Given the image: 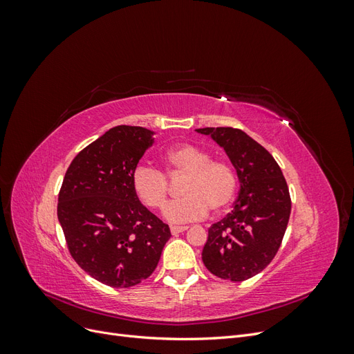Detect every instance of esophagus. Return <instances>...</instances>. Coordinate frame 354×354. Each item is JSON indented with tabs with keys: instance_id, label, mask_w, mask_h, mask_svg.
Listing matches in <instances>:
<instances>
[{
	"instance_id": "esophagus-1",
	"label": "esophagus",
	"mask_w": 354,
	"mask_h": 354,
	"mask_svg": "<svg viewBox=\"0 0 354 354\" xmlns=\"http://www.w3.org/2000/svg\"><path fill=\"white\" fill-rule=\"evenodd\" d=\"M189 229V226H171V233L173 234H178V233H183Z\"/></svg>"
}]
</instances>
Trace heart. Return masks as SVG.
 Listing matches in <instances>:
<instances>
[{
    "label": "heart",
    "instance_id": "b5f03b06",
    "mask_svg": "<svg viewBox=\"0 0 354 354\" xmlns=\"http://www.w3.org/2000/svg\"><path fill=\"white\" fill-rule=\"evenodd\" d=\"M164 173L167 177H185L181 199L169 202L164 217L174 224L203 218L211 209L221 212L234 199L238 177L230 164L211 159V155L195 145H180L164 155ZM131 185L136 196L146 207L162 209L168 194V180L159 169L140 165L134 169Z\"/></svg>",
    "mask_w": 354,
    "mask_h": 354
}]
</instances>
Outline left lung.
Returning <instances> with one entry per match:
<instances>
[{
    "label": "left lung",
    "mask_w": 354,
    "mask_h": 354,
    "mask_svg": "<svg viewBox=\"0 0 354 354\" xmlns=\"http://www.w3.org/2000/svg\"><path fill=\"white\" fill-rule=\"evenodd\" d=\"M236 168L241 189L234 208L208 229L202 261L224 281L242 282L264 270L279 251L291 216V196L281 167L238 128L207 127Z\"/></svg>",
    "instance_id": "obj_1"
}]
</instances>
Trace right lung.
Here are the masks:
<instances>
[{"label":"right lung","mask_w":354,"mask_h":354,"mask_svg":"<svg viewBox=\"0 0 354 354\" xmlns=\"http://www.w3.org/2000/svg\"><path fill=\"white\" fill-rule=\"evenodd\" d=\"M152 136L143 127L111 128L73 158L59 192L57 217L72 259L112 288L147 279L171 236L131 185Z\"/></svg>","instance_id":"1"}]
</instances>
